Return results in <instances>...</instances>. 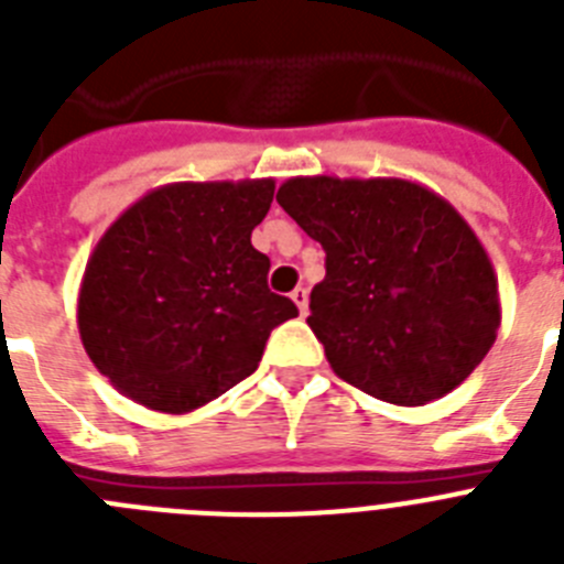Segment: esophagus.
Instances as JSON below:
<instances>
[{
  "label": "esophagus",
  "instance_id": "esophagus-1",
  "mask_svg": "<svg viewBox=\"0 0 564 564\" xmlns=\"http://www.w3.org/2000/svg\"><path fill=\"white\" fill-rule=\"evenodd\" d=\"M291 299L296 302L299 313H302V316H307V291H305V288H296V291L291 293Z\"/></svg>",
  "mask_w": 564,
  "mask_h": 564
}]
</instances>
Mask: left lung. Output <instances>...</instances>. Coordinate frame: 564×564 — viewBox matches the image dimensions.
<instances>
[{
  "label": "left lung",
  "mask_w": 564,
  "mask_h": 564,
  "mask_svg": "<svg viewBox=\"0 0 564 564\" xmlns=\"http://www.w3.org/2000/svg\"><path fill=\"white\" fill-rule=\"evenodd\" d=\"M276 203L322 242L307 325L333 372L423 406L460 387L500 330L486 248L449 200L401 177H291Z\"/></svg>",
  "instance_id": "obj_1"
}]
</instances>
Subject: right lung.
<instances>
[{"instance_id":"obj_1","label":"right lung","mask_w":564,"mask_h":564,"mask_svg":"<svg viewBox=\"0 0 564 564\" xmlns=\"http://www.w3.org/2000/svg\"><path fill=\"white\" fill-rule=\"evenodd\" d=\"M276 183H169L104 231L78 288V333L96 370L147 410L183 415L259 367L271 330L299 316L268 291L251 246Z\"/></svg>"}]
</instances>
